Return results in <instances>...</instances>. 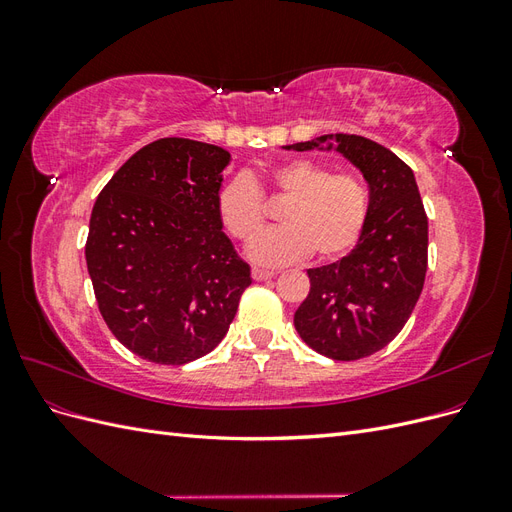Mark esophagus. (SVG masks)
Wrapping results in <instances>:
<instances>
[{
	"instance_id": "34e87169",
	"label": "esophagus",
	"mask_w": 512,
	"mask_h": 512,
	"mask_svg": "<svg viewBox=\"0 0 512 512\" xmlns=\"http://www.w3.org/2000/svg\"><path fill=\"white\" fill-rule=\"evenodd\" d=\"M275 273L273 271H265V269H252V277L256 282H262V280H271Z\"/></svg>"
}]
</instances>
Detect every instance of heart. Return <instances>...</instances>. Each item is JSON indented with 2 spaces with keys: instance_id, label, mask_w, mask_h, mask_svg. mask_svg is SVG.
Here are the masks:
<instances>
[{
  "instance_id": "heart-1",
  "label": "heart",
  "mask_w": 512,
  "mask_h": 512,
  "mask_svg": "<svg viewBox=\"0 0 512 512\" xmlns=\"http://www.w3.org/2000/svg\"><path fill=\"white\" fill-rule=\"evenodd\" d=\"M269 181L288 198L280 228L258 235L250 258L260 267H282L314 252L320 260L346 254L361 237L367 220V188L359 175L331 173L314 160H290L275 166ZM224 228L239 241H250L265 224V207L258 183L247 175L230 177L218 194Z\"/></svg>"
}]
</instances>
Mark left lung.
Listing matches in <instances>:
<instances>
[{
    "mask_svg": "<svg viewBox=\"0 0 512 512\" xmlns=\"http://www.w3.org/2000/svg\"><path fill=\"white\" fill-rule=\"evenodd\" d=\"M337 151L363 173L367 220L352 252L307 269L309 294L294 312L303 342L333 361L382 350L404 329L427 273V215L412 168L365 136L324 134L286 145Z\"/></svg>",
    "mask_w": 512,
    "mask_h": 512,
    "instance_id": "8db88e82",
    "label": "left lung"
}]
</instances>
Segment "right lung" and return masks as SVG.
<instances>
[{
	"label": "right lung",
	"instance_id": "1",
	"mask_svg": "<svg viewBox=\"0 0 512 512\" xmlns=\"http://www.w3.org/2000/svg\"><path fill=\"white\" fill-rule=\"evenodd\" d=\"M228 164L222 147L160 138L117 170L91 211L85 258L100 314L145 361L211 352L252 284L218 213Z\"/></svg>",
	"mask_w": 512,
	"mask_h": 512
}]
</instances>
